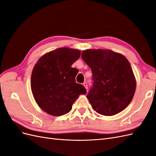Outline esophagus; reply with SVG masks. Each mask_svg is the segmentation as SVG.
I'll return each mask as SVG.
<instances>
[{
	"instance_id": "34e87169",
	"label": "esophagus",
	"mask_w": 156,
	"mask_h": 156,
	"mask_svg": "<svg viewBox=\"0 0 156 156\" xmlns=\"http://www.w3.org/2000/svg\"><path fill=\"white\" fill-rule=\"evenodd\" d=\"M83 84V86H84V87H85V88L87 89V88H88V87H87V83H84Z\"/></svg>"
}]
</instances>
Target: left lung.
Here are the masks:
<instances>
[{"instance_id": "left-lung-1", "label": "left lung", "mask_w": 156, "mask_h": 156, "mask_svg": "<svg viewBox=\"0 0 156 156\" xmlns=\"http://www.w3.org/2000/svg\"><path fill=\"white\" fill-rule=\"evenodd\" d=\"M81 56L93 74V86L87 97L94 110L104 116L123 111L131 103L136 89L129 61L110 49H87Z\"/></svg>"}]
</instances>
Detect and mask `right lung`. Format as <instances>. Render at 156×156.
Instances as JSON below:
<instances>
[{
    "mask_svg": "<svg viewBox=\"0 0 156 156\" xmlns=\"http://www.w3.org/2000/svg\"><path fill=\"white\" fill-rule=\"evenodd\" d=\"M81 56L78 49L60 48L41 56L32 69L31 90L36 103L48 114L59 116L72 110L85 88L76 83L78 69L72 65Z\"/></svg>",
    "mask_w": 156,
    "mask_h": 156,
    "instance_id": "right-lung-1",
    "label": "right lung"
}]
</instances>
